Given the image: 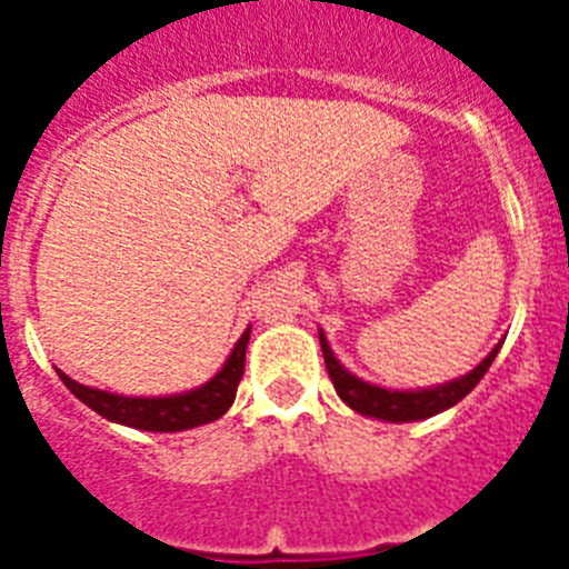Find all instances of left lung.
<instances>
[{"label": "left lung", "instance_id": "1", "mask_svg": "<svg viewBox=\"0 0 569 569\" xmlns=\"http://www.w3.org/2000/svg\"><path fill=\"white\" fill-rule=\"evenodd\" d=\"M319 341L321 353H325V365H328L330 381H333L339 399L345 401L347 407H353L356 413L370 416V419L379 421H396V425H399V421L430 419V416L441 413L447 407L459 405V401L470 393L472 387L479 385L481 376L490 370L492 359H496V353H499L501 347H492L490 353H487V359H481L479 365L472 367L470 373L461 376V379L447 381V385L421 387V390H387V387L370 385V381H361L359 376L350 373V370L336 359L321 330Z\"/></svg>", "mask_w": 569, "mask_h": 569}]
</instances>
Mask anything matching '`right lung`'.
Wrapping results in <instances>:
<instances>
[{"instance_id": "add662e5", "label": "right lung", "mask_w": 569, "mask_h": 569, "mask_svg": "<svg viewBox=\"0 0 569 569\" xmlns=\"http://www.w3.org/2000/svg\"><path fill=\"white\" fill-rule=\"evenodd\" d=\"M248 341L250 328L241 333V339L230 350L228 361L213 379L204 381L196 390H184V393L176 396H119L79 385L70 376H64L62 370H57V373L70 393L77 396L82 405H88L90 410H97L102 419L136 427V430H150V433H179V430H190V427L210 425V421L228 413V407L236 399V387H239L241 373H244Z\"/></svg>"}]
</instances>
